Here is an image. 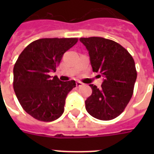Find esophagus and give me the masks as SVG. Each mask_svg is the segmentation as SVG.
I'll list each match as a JSON object with an SVG mask.
<instances>
[{
	"instance_id": "obj_1",
	"label": "esophagus",
	"mask_w": 154,
	"mask_h": 154,
	"mask_svg": "<svg viewBox=\"0 0 154 154\" xmlns=\"http://www.w3.org/2000/svg\"><path fill=\"white\" fill-rule=\"evenodd\" d=\"M76 85H77V87H81L83 85V83H82L81 82H77V83H76Z\"/></svg>"
}]
</instances>
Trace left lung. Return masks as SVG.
Wrapping results in <instances>:
<instances>
[{
	"mask_svg": "<svg viewBox=\"0 0 154 154\" xmlns=\"http://www.w3.org/2000/svg\"><path fill=\"white\" fill-rule=\"evenodd\" d=\"M80 42L89 51L93 71L104 77L101 88L89 85L92 94L85 101V109L97 119H114L124 111L134 94L137 76L134 58L112 40L91 37H82Z\"/></svg>",
	"mask_w": 154,
	"mask_h": 154,
	"instance_id": "8db88e82",
	"label": "left lung"
}]
</instances>
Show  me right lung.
<instances>
[{
	"instance_id": "right-lung-1",
	"label": "right lung",
	"mask_w": 154,
	"mask_h": 154,
	"mask_svg": "<svg viewBox=\"0 0 154 154\" xmlns=\"http://www.w3.org/2000/svg\"><path fill=\"white\" fill-rule=\"evenodd\" d=\"M77 42V38H42L30 43L18 57L13 89L23 109L35 119L53 122L64 112L65 98L76 87L75 81L61 82L49 74Z\"/></svg>"
}]
</instances>
